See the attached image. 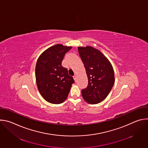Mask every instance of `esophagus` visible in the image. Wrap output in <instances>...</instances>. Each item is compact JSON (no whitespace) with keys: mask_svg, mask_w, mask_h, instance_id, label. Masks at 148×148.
Listing matches in <instances>:
<instances>
[{"mask_svg":"<svg viewBox=\"0 0 148 148\" xmlns=\"http://www.w3.org/2000/svg\"><path fill=\"white\" fill-rule=\"evenodd\" d=\"M73 78H74V81H76V79H77V78H76V76H75V75H74V76L73 77Z\"/></svg>","mask_w":148,"mask_h":148,"instance_id":"esophagus-1","label":"esophagus"}]
</instances>
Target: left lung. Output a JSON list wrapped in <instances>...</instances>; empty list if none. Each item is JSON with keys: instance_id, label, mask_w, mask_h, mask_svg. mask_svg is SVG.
<instances>
[{"instance_id": "8db88e82", "label": "left lung", "mask_w": 148, "mask_h": 148, "mask_svg": "<svg viewBox=\"0 0 148 148\" xmlns=\"http://www.w3.org/2000/svg\"><path fill=\"white\" fill-rule=\"evenodd\" d=\"M79 55L85 67L88 86L82 89V98L90 104L104 100L111 91L114 82L113 67L103 54L92 47H78Z\"/></svg>"}]
</instances>
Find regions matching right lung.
Masks as SVG:
<instances>
[{
    "label": "right lung",
    "mask_w": 148,
    "mask_h": 148,
    "mask_svg": "<svg viewBox=\"0 0 148 148\" xmlns=\"http://www.w3.org/2000/svg\"><path fill=\"white\" fill-rule=\"evenodd\" d=\"M71 48L60 44L54 45L45 51L37 61V86L41 96L50 103L64 102L75 82L73 77L68 74V70L61 66L66 54Z\"/></svg>",
    "instance_id": "add662e5"
}]
</instances>
